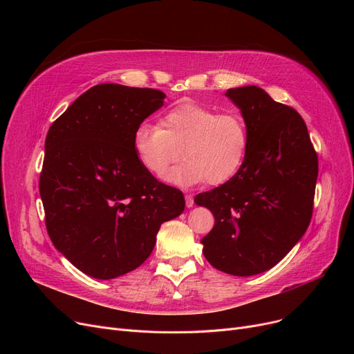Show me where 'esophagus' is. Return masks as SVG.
<instances>
[{"label": "esophagus", "instance_id": "obj_1", "mask_svg": "<svg viewBox=\"0 0 354 354\" xmlns=\"http://www.w3.org/2000/svg\"><path fill=\"white\" fill-rule=\"evenodd\" d=\"M185 204H187L188 209L194 206V197L191 196V194H185Z\"/></svg>", "mask_w": 354, "mask_h": 354}]
</instances>
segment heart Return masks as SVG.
<instances>
[{
    "mask_svg": "<svg viewBox=\"0 0 354 354\" xmlns=\"http://www.w3.org/2000/svg\"><path fill=\"white\" fill-rule=\"evenodd\" d=\"M132 145L140 165L157 178L178 163L182 153L185 163L167 174L166 180L182 187L204 180L222 185L244 166L250 131L239 111L219 113L197 102H182L165 113L160 128L140 123Z\"/></svg>",
    "mask_w": 354,
    "mask_h": 354,
    "instance_id": "heart-1",
    "label": "heart"
}]
</instances>
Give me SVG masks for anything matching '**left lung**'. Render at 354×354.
Returning <instances> with one entry per match:
<instances>
[{
    "label": "left lung",
    "instance_id": "obj_1",
    "mask_svg": "<svg viewBox=\"0 0 354 354\" xmlns=\"http://www.w3.org/2000/svg\"><path fill=\"white\" fill-rule=\"evenodd\" d=\"M241 110L250 148L231 180L194 198L214 216L201 239L209 263L234 277L275 266L304 235L312 219L317 154L303 118L259 86L231 88Z\"/></svg>",
    "mask_w": 354,
    "mask_h": 354
}]
</instances>
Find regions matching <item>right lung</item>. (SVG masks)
<instances>
[{
    "mask_svg": "<svg viewBox=\"0 0 354 354\" xmlns=\"http://www.w3.org/2000/svg\"><path fill=\"white\" fill-rule=\"evenodd\" d=\"M165 93L118 84L77 97L48 129L39 176L54 247L97 279L124 275L151 254L160 225L185 209L184 194L140 165L135 128Z\"/></svg>",
    "mask_w": 354,
    "mask_h": 354,
    "instance_id": "obj_1",
    "label": "right lung"
}]
</instances>
